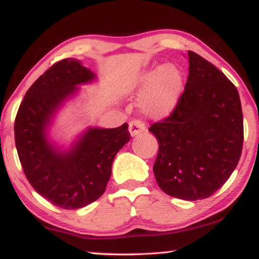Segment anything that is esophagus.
<instances>
[{
	"instance_id": "1",
	"label": "esophagus",
	"mask_w": 259,
	"mask_h": 259,
	"mask_svg": "<svg viewBox=\"0 0 259 259\" xmlns=\"http://www.w3.org/2000/svg\"><path fill=\"white\" fill-rule=\"evenodd\" d=\"M146 130V125L143 121L140 120H134L129 123V133L131 137H136L139 134H142L143 131Z\"/></svg>"
}]
</instances>
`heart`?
I'll list each match as a JSON object with an SVG mask.
<instances>
[{"label": "heart", "mask_w": 259, "mask_h": 259, "mask_svg": "<svg viewBox=\"0 0 259 259\" xmlns=\"http://www.w3.org/2000/svg\"><path fill=\"white\" fill-rule=\"evenodd\" d=\"M133 90L143 91L138 106L148 116L163 119L176 108L184 90L183 72L172 64H164L140 73Z\"/></svg>", "instance_id": "obj_1"}]
</instances>
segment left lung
I'll return each mask as SVG.
<instances>
[{"instance_id":"8db88e82","label":"left lung","mask_w":259,"mask_h":259,"mask_svg":"<svg viewBox=\"0 0 259 259\" xmlns=\"http://www.w3.org/2000/svg\"><path fill=\"white\" fill-rule=\"evenodd\" d=\"M185 90L171 115L148 131L159 142L153 165L157 185L174 198H209L230 178L243 145L239 93L225 74L187 52Z\"/></svg>"}]
</instances>
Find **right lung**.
I'll return each mask as SVG.
<instances>
[{
	"mask_svg": "<svg viewBox=\"0 0 259 259\" xmlns=\"http://www.w3.org/2000/svg\"><path fill=\"white\" fill-rule=\"evenodd\" d=\"M96 74L80 60L56 63L26 93L15 121V140L30 185L56 207L77 209L104 194L113 160L130 140L128 123L113 129L88 126L68 147L50 138L57 112Z\"/></svg>",
	"mask_w": 259,
	"mask_h": 259,
	"instance_id": "1",
	"label": "right lung"
}]
</instances>
